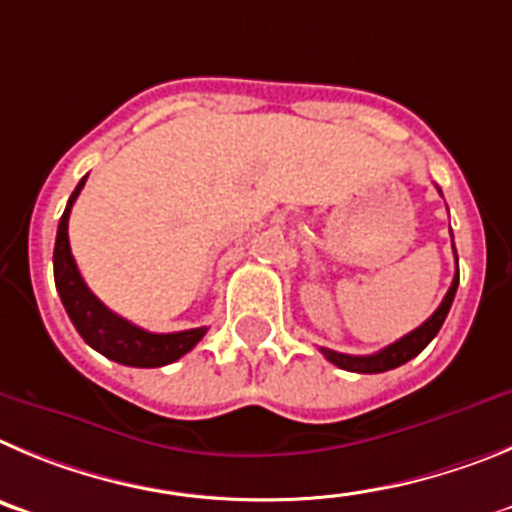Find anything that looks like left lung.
I'll return each instance as SVG.
<instances>
[{"label": "left lung", "instance_id": "left-lung-1", "mask_svg": "<svg viewBox=\"0 0 512 512\" xmlns=\"http://www.w3.org/2000/svg\"><path fill=\"white\" fill-rule=\"evenodd\" d=\"M454 255H457V250H454ZM457 285H459V260H457V275H454V280H451V288L446 290L441 306L436 308V311L431 313V316L418 326V329H413L411 334H405L403 339L393 342L390 347L380 349V352L375 354H367V357H354V354H342V352H334V349H321V354L329 359L331 365L342 367V370H349V372H362V375L388 372V370H395V367L405 365L408 359L421 354L423 349H426V344L439 334L441 324H444L446 319V313H449L451 308V301H454V296H457Z\"/></svg>", "mask_w": 512, "mask_h": 512}]
</instances>
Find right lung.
<instances>
[{
    "label": "right lung",
    "instance_id": "1",
    "mask_svg": "<svg viewBox=\"0 0 512 512\" xmlns=\"http://www.w3.org/2000/svg\"><path fill=\"white\" fill-rule=\"evenodd\" d=\"M84 176L78 181L76 191L68 199L66 211L58 224L55 234V250H53V273L55 288L66 306L68 319L73 321L76 331L84 336V342L94 347L104 357L114 359L119 365L127 367H163L181 359L183 354L191 352L196 344L204 339L206 326L188 331H173V334H153L140 326L130 324L127 319L109 311L99 298L89 290L81 273H78L76 260L71 255V242H68V216H71L73 204H76L78 193L86 183Z\"/></svg>",
    "mask_w": 512,
    "mask_h": 512
}]
</instances>
